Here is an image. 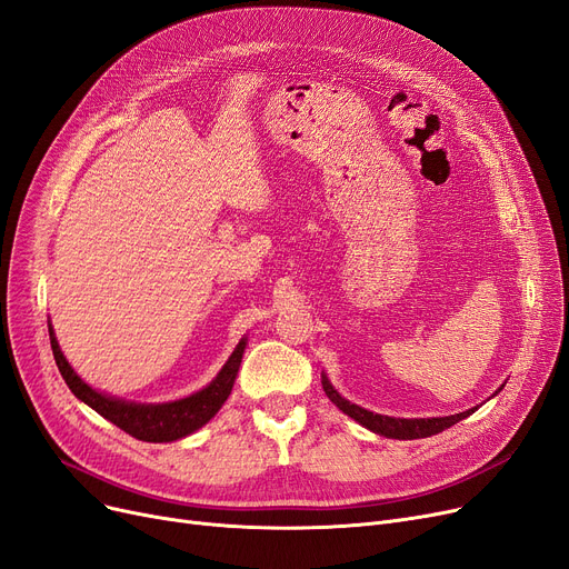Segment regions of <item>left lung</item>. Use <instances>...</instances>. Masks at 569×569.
Wrapping results in <instances>:
<instances>
[{"instance_id": "1", "label": "left lung", "mask_w": 569, "mask_h": 569, "mask_svg": "<svg viewBox=\"0 0 569 569\" xmlns=\"http://www.w3.org/2000/svg\"><path fill=\"white\" fill-rule=\"evenodd\" d=\"M323 390L328 398L337 405V409H341L346 416H351L353 421H358L362 428L372 430L381 437H388V439H423V437H432L441 430H447L451 426H456L458 421H462V418H467L469 413H475L479 407H472L467 411H460V413H453V416H437V418H395V416H381V413H375L369 409H362L353 402H349L346 398H341V395L335 390V386L330 383L328 375L323 372ZM502 390V386L498 388Z\"/></svg>"}]
</instances>
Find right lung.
I'll use <instances>...</instances> for the list:
<instances>
[{
    "label": "right lung",
    "mask_w": 569,
    "mask_h": 569,
    "mask_svg": "<svg viewBox=\"0 0 569 569\" xmlns=\"http://www.w3.org/2000/svg\"><path fill=\"white\" fill-rule=\"evenodd\" d=\"M48 335H51V349H53L56 365L69 390L77 395L83 405H88L90 409L104 416L107 421L118 426L122 432L151 443L183 439L211 421V418L218 413V409L223 407L226 400L230 398L239 365L246 351V343H249V339L241 337L239 343L234 346L232 356L223 365V369H220L216 379L207 383L202 390H197L181 400L146 405V402L113 398V395H107L102 390H94L92 386H88L77 372H73V367L67 362L64 353L60 351V343L51 320H48Z\"/></svg>",
    "instance_id": "1"
}]
</instances>
